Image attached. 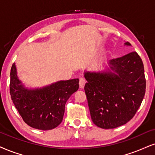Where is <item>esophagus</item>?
I'll return each mask as SVG.
<instances>
[{
    "mask_svg": "<svg viewBox=\"0 0 155 155\" xmlns=\"http://www.w3.org/2000/svg\"><path fill=\"white\" fill-rule=\"evenodd\" d=\"M85 83H86V81H85V80L84 79V78H81V79H80V81H79L80 88H81V89L84 88Z\"/></svg>",
    "mask_w": 155,
    "mask_h": 155,
    "instance_id": "esophagus-1",
    "label": "esophagus"
}]
</instances>
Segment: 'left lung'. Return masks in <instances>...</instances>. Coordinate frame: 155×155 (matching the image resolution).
Instances as JSON below:
<instances>
[{"label": "left lung", "instance_id": "left-lung-1", "mask_svg": "<svg viewBox=\"0 0 155 155\" xmlns=\"http://www.w3.org/2000/svg\"><path fill=\"white\" fill-rule=\"evenodd\" d=\"M84 76L91 119L97 127L114 129L134 117L146 89L144 64L136 51L110 60L102 71H85Z\"/></svg>", "mask_w": 155, "mask_h": 155}]
</instances>
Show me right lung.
I'll return each instance as SVG.
<instances>
[{
  "mask_svg": "<svg viewBox=\"0 0 155 155\" xmlns=\"http://www.w3.org/2000/svg\"><path fill=\"white\" fill-rule=\"evenodd\" d=\"M10 93L13 104L28 126L51 130L62 121L67 101L79 88V79L57 81L43 87L28 88L17 75L16 64L11 69Z\"/></svg>",
  "mask_w": 155,
  "mask_h": 155,
  "instance_id": "right-lung-1",
  "label": "right lung"
}]
</instances>
